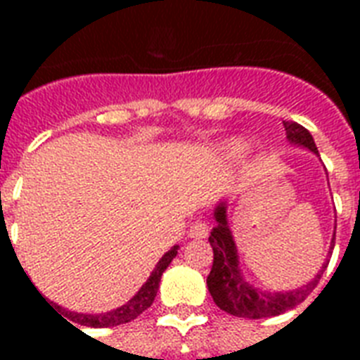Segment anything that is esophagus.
Listing matches in <instances>:
<instances>
[{
  "mask_svg": "<svg viewBox=\"0 0 360 360\" xmlns=\"http://www.w3.org/2000/svg\"><path fill=\"white\" fill-rule=\"evenodd\" d=\"M207 236L209 226L207 222H203V220H196V222L191 226V230H188V237H192V239H205Z\"/></svg>",
  "mask_w": 360,
  "mask_h": 360,
  "instance_id": "obj_1",
  "label": "esophagus"
}]
</instances>
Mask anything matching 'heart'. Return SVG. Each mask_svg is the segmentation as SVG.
I'll list each match as a JSON object with an SVG mask.
<instances>
[{"label": "heart", "instance_id": "1", "mask_svg": "<svg viewBox=\"0 0 360 360\" xmlns=\"http://www.w3.org/2000/svg\"><path fill=\"white\" fill-rule=\"evenodd\" d=\"M222 153H224L226 157L230 158H237L240 155H245L246 149H248V143L245 140H240V138H230V140H226L222 146H220Z\"/></svg>", "mask_w": 360, "mask_h": 360}]
</instances>
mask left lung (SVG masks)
Instances as JSON below:
<instances>
[{"label":"left lung","instance_id":"left-lung-1","mask_svg":"<svg viewBox=\"0 0 360 360\" xmlns=\"http://www.w3.org/2000/svg\"><path fill=\"white\" fill-rule=\"evenodd\" d=\"M285 138L297 147H304L314 155H319L318 147L314 143L312 134L302 124L284 121ZM214 220L217 226L209 236V243L213 246V267L207 276L209 293L213 297L214 304L224 312L237 316V318L263 319L271 316H280L285 310L295 308L310 295V291L318 285L321 274L327 269L329 262L321 265V271L316 274L307 285H301L291 291H263L250 282H246L239 267V254L237 245L231 236L228 224V203L220 202L214 207ZM336 230V226H335ZM335 246V236L330 240V248Z\"/></svg>","mask_w":360,"mask_h":360}]
</instances>
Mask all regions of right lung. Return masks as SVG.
Masks as SVG:
<instances>
[{
    "label": "right lung",
    "mask_w": 360,
    "mask_h": 360,
    "mask_svg": "<svg viewBox=\"0 0 360 360\" xmlns=\"http://www.w3.org/2000/svg\"><path fill=\"white\" fill-rule=\"evenodd\" d=\"M177 250H179V246H172V248L160 257V262L157 263V267L153 269L151 276L147 278L146 284L141 285L140 290H138V293H136L129 302H124L123 307L104 314H78L70 312V310H65V316H67L72 323L84 325V327H115V325L129 323V321L138 318L143 310H147V308L153 304L155 297H157L158 284H160V276H162L164 271L168 269L172 259L177 256ZM56 307H58V304H56ZM65 321H67V319H65ZM72 327H75V325H72ZM76 329H78V327H76Z\"/></svg>",
    "instance_id": "right-lung-1"
}]
</instances>
